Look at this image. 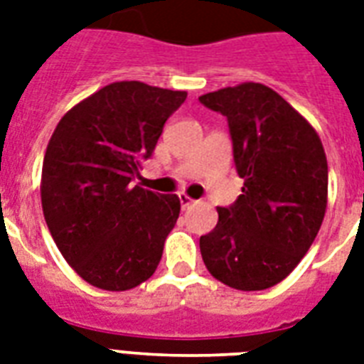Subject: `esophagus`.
<instances>
[{
    "mask_svg": "<svg viewBox=\"0 0 364 364\" xmlns=\"http://www.w3.org/2000/svg\"><path fill=\"white\" fill-rule=\"evenodd\" d=\"M179 202H181L183 210H187V208H191L194 204L193 198H191V196H187V194H179Z\"/></svg>",
    "mask_w": 364,
    "mask_h": 364,
    "instance_id": "esophagus-1",
    "label": "esophagus"
}]
</instances>
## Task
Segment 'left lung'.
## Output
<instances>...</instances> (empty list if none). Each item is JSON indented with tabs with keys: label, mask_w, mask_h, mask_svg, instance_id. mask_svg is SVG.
<instances>
[{
	"label": "left lung",
	"mask_w": 364,
	"mask_h": 364,
	"mask_svg": "<svg viewBox=\"0 0 364 364\" xmlns=\"http://www.w3.org/2000/svg\"><path fill=\"white\" fill-rule=\"evenodd\" d=\"M198 101L227 118L242 194L218 208L200 237L208 271L237 290H265L287 279L323 223L328 164L317 132L277 91L240 83Z\"/></svg>",
	"instance_id": "obj_1"
}]
</instances>
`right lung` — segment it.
<instances>
[{"label": "right lung", "mask_w": 364, "mask_h": 364, "mask_svg": "<svg viewBox=\"0 0 364 364\" xmlns=\"http://www.w3.org/2000/svg\"><path fill=\"white\" fill-rule=\"evenodd\" d=\"M185 91L116 82L70 108L41 170L43 218L83 281L122 292L151 279L181 202L132 181L152 156Z\"/></svg>", "instance_id": "obj_1"}]
</instances>
